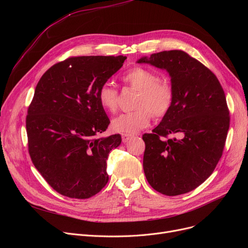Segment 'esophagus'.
Here are the masks:
<instances>
[{
    "instance_id": "34e87169",
    "label": "esophagus",
    "mask_w": 248,
    "mask_h": 248,
    "mask_svg": "<svg viewBox=\"0 0 248 248\" xmlns=\"http://www.w3.org/2000/svg\"><path fill=\"white\" fill-rule=\"evenodd\" d=\"M134 137L131 136V135H126V134H123L122 135V140L124 142H127L128 140H131Z\"/></svg>"
}]
</instances>
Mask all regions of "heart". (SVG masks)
<instances>
[{
    "label": "heart",
    "instance_id": "1",
    "mask_svg": "<svg viewBox=\"0 0 248 248\" xmlns=\"http://www.w3.org/2000/svg\"><path fill=\"white\" fill-rule=\"evenodd\" d=\"M122 81L138 91L133 111L122 113L114 117L111 128L122 134H136L145 128L155 119L164 117L171 109L174 93L171 85L160 80L159 75L144 67H134L124 72ZM101 108L108 112H115L119 107V91L110 83H103L97 93Z\"/></svg>",
    "mask_w": 248,
    "mask_h": 248
}]
</instances>
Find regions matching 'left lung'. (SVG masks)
<instances>
[{
	"mask_svg": "<svg viewBox=\"0 0 248 248\" xmlns=\"http://www.w3.org/2000/svg\"><path fill=\"white\" fill-rule=\"evenodd\" d=\"M138 63L166 69L171 76V109L146 144L144 172L149 184L167 196L188 193L209 177L222 155L230 116L216 75L182 50L162 51ZM169 134L178 138L167 139Z\"/></svg>",
	"mask_w": 248,
	"mask_h": 248,
	"instance_id": "left-lung-1",
	"label": "left lung"
}]
</instances>
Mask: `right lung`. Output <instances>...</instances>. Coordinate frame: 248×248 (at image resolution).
I'll return each instance as SVG.
<instances>
[{"label":"right lung","instance_id":"add662e5","mask_svg":"<svg viewBox=\"0 0 248 248\" xmlns=\"http://www.w3.org/2000/svg\"><path fill=\"white\" fill-rule=\"evenodd\" d=\"M125 59L69 57L51 66L35 88L26 116L29 155L47 183L63 196L87 199L108 182L107 160L122 137H97L110 123L97 93Z\"/></svg>","mask_w":248,"mask_h":248}]
</instances>
